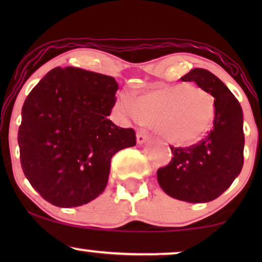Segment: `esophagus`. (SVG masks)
Listing matches in <instances>:
<instances>
[{"label": "esophagus", "mask_w": 262, "mask_h": 262, "mask_svg": "<svg viewBox=\"0 0 262 262\" xmlns=\"http://www.w3.org/2000/svg\"><path fill=\"white\" fill-rule=\"evenodd\" d=\"M148 139H149V136L146 135V132H144V131H138L137 132V143H138V144H142V143L148 141Z\"/></svg>", "instance_id": "34e87169"}]
</instances>
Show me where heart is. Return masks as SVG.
I'll list each match as a JSON object with an SVG mask.
<instances>
[{
  "instance_id": "b5f03b06",
  "label": "heart",
  "mask_w": 262,
  "mask_h": 262,
  "mask_svg": "<svg viewBox=\"0 0 262 262\" xmlns=\"http://www.w3.org/2000/svg\"><path fill=\"white\" fill-rule=\"evenodd\" d=\"M116 111L124 119L151 124L170 144L185 146L199 142L212 128L216 101L203 88L174 84L151 89L136 100L121 94Z\"/></svg>"
}]
</instances>
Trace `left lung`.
<instances>
[{"label":"left lung","mask_w":262,"mask_h":262,"mask_svg":"<svg viewBox=\"0 0 262 262\" xmlns=\"http://www.w3.org/2000/svg\"><path fill=\"white\" fill-rule=\"evenodd\" d=\"M195 82L216 101L213 127L198 144L170 146L169 164L157 170L161 188L174 199L207 203L216 199L241 173L243 167L242 108L235 95L209 70L195 68L180 78Z\"/></svg>","instance_id":"1"}]
</instances>
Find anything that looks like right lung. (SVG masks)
Returning a JSON list of instances; mask_svg holds the SVG:
<instances>
[{"label": "right lung", "instance_id": "right-lung-1", "mask_svg": "<svg viewBox=\"0 0 262 262\" xmlns=\"http://www.w3.org/2000/svg\"><path fill=\"white\" fill-rule=\"evenodd\" d=\"M117 81L80 68H55L25 100L17 132L25 177L46 202L76 207L106 188L111 159L136 145L134 128L107 119Z\"/></svg>", "mask_w": 262, "mask_h": 262}]
</instances>
